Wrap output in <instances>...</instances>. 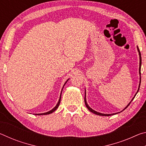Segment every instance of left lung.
<instances>
[{
	"mask_svg": "<svg viewBox=\"0 0 146 146\" xmlns=\"http://www.w3.org/2000/svg\"><path fill=\"white\" fill-rule=\"evenodd\" d=\"M137 49H138V53H139V55H140V67H139V73H140V75H141V73H140V69H141V64H142V58H141V54H140V50H139V48H138V47H137ZM140 82H141V77H140V84H139V87H138V91H137V93H138V90H139V88H140ZM137 93L135 94V97H133V98L132 99V100L134 99V98L135 97V96H136V95H137ZM85 97H86V93H85ZM131 100V101H132ZM84 102H85V104H86V107H87V108L91 112H92V113H95V114H96V115H100V116H111V115H114V114H103V113H98V112H97V111H94L93 110H92V109H91L90 106H89L88 105V104H87V102H86V97H84ZM131 102L129 104H128L127 106H126V108H125V109H126L128 106H129V104H131ZM124 109V110H125Z\"/></svg>",
	"mask_w": 146,
	"mask_h": 146,
	"instance_id": "8db88e82",
	"label": "left lung"
}]
</instances>
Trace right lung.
I'll return each instance as SVG.
<instances>
[{"instance_id": "obj_1", "label": "right lung", "mask_w": 146, "mask_h": 146, "mask_svg": "<svg viewBox=\"0 0 146 146\" xmlns=\"http://www.w3.org/2000/svg\"><path fill=\"white\" fill-rule=\"evenodd\" d=\"M67 80V81H68ZM67 81H66V83L67 82ZM66 83L64 84V86H65V84H66ZM64 86H63V88H64ZM63 89V88H62ZM61 94H62V93H61ZM60 100H61V95H60V98H59V100H58V103H57V104H56V106H55V108H54L53 110H51V111H48V112H46V113H40V114H35V115H49V114H50V113H52L53 112H54L56 110V109L58 108V107L59 106V104H60Z\"/></svg>"}]
</instances>
